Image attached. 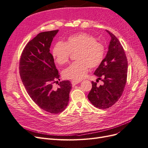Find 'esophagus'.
I'll list each match as a JSON object with an SVG mask.
<instances>
[{"mask_svg": "<svg viewBox=\"0 0 148 148\" xmlns=\"http://www.w3.org/2000/svg\"><path fill=\"white\" fill-rule=\"evenodd\" d=\"M79 82H80V81H77V80H71V83L73 85H76L77 84L79 83Z\"/></svg>", "mask_w": 148, "mask_h": 148, "instance_id": "esophagus-1", "label": "esophagus"}]
</instances>
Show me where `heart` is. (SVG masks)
Segmentation results:
<instances>
[{
	"mask_svg": "<svg viewBox=\"0 0 148 148\" xmlns=\"http://www.w3.org/2000/svg\"><path fill=\"white\" fill-rule=\"evenodd\" d=\"M75 52L77 61L66 67L63 75L67 79L80 80L86 76L89 67L94 69L101 64L104 56V47L92 36L79 33L70 36L65 42H57L52 54L57 64L63 65L69 61L71 53Z\"/></svg>",
	"mask_w": 148,
	"mask_h": 148,
	"instance_id": "obj_1",
	"label": "heart"
}]
</instances>
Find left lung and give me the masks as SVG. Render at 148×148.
I'll return each mask as SVG.
<instances>
[{
  "mask_svg": "<svg viewBox=\"0 0 148 148\" xmlns=\"http://www.w3.org/2000/svg\"><path fill=\"white\" fill-rule=\"evenodd\" d=\"M111 37L107 55L95 74L103 84L92 82L88 98L91 104L101 109H108L122 96L127 83L128 62L124 49L115 36L106 30Z\"/></svg>",
  "mask_w": 148,
  "mask_h": 148,
  "instance_id": "1",
  "label": "left lung"
}]
</instances>
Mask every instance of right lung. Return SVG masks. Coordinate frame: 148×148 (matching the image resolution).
<instances>
[{
    "mask_svg": "<svg viewBox=\"0 0 148 148\" xmlns=\"http://www.w3.org/2000/svg\"><path fill=\"white\" fill-rule=\"evenodd\" d=\"M59 30L39 33L26 44L20 60V75L26 91L40 108L51 114L64 111L69 102L71 84L59 82L60 75L50 53L53 38ZM59 86L53 88V83Z\"/></svg>",
    "mask_w": 148,
    "mask_h": 148,
    "instance_id": "obj_1",
    "label": "right lung"
}]
</instances>
